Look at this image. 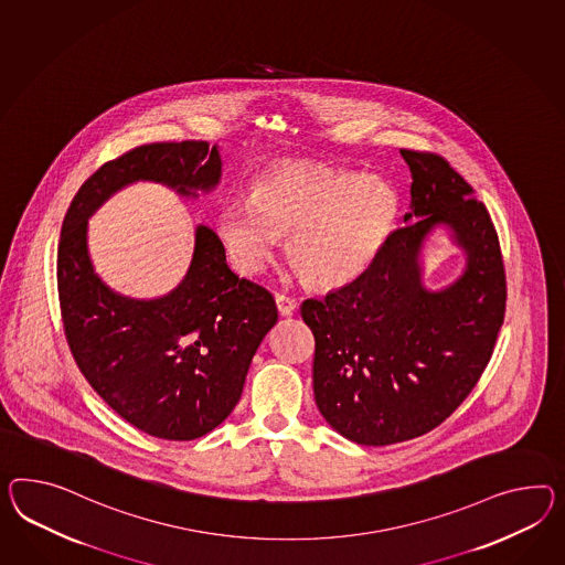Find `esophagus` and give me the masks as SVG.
<instances>
[{"label": "esophagus", "instance_id": "esophagus-1", "mask_svg": "<svg viewBox=\"0 0 565 565\" xmlns=\"http://www.w3.org/2000/svg\"><path fill=\"white\" fill-rule=\"evenodd\" d=\"M276 307H278L280 316L289 318V316L295 313V309H297V301L289 297V295H285V292H276Z\"/></svg>", "mask_w": 565, "mask_h": 565}]
</instances>
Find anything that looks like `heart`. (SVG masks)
Returning a JSON list of instances; mask_svg holds the SVG:
<instances>
[{
	"instance_id": "heart-1",
	"label": "heart",
	"mask_w": 565,
	"mask_h": 565,
	"mask_svg": "<svg viewBox=\"0 0 565 565\" xmlns=\"http://www.w3.org/2000/svg\"><path fill=\"white\" fill-rule=\"evenodd\" d=\"M399 215V194L379 175L285 166L256 178L252 199L221 204L217 230L233 266L258 273L278 237L307 282L342 287L369 270Z\"/></svg>"
}]
</instances>
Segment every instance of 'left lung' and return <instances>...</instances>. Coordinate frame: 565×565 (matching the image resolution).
Segmentation results:
<instances>
[{
    "label": "left lung",
    "instance_id": "left-lung-1",
    "mask_svg": "<svg viewBox=\"0 0 565 565\" xmlns=\"http://www.w3.org/2000/svg\"><path fill=\"white\" fill-rule=\"evenodd\" d=\"M412 172L404 227L356 280L301 305L316 335L313 395L335 433L366 447L426 435L463 404L504 323L498 233L473 189L435 153L402 149ZM436 226L466 252L462 276L426 290L418 254Z\"/></svg>",
    "mask_w": 565,
    "mask_h": 565
}]
</instances>
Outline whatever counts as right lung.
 <instances>
[{"mask_svg":"<svg viewBox=\"0 0 565 565\" xmlns=\"http://www.w3.org/2000/svg\"><path fill=\"white\" fill-rule=\"evenodd\" d=\"M139 180L180 196L211 192L221 180L218 147H135L87 178L58 239L63 330L87 383L120 418L156 438L194 440L232 414L278 311L268 290L233 275L225 247L206 225L196 227L189 273L168 295L130 299L104 285L89 260L87 218Z\"/></svg>","mask_w":565,"mask_h":565,"instance_id":"add662e5","label":"right lung"}]
</instances>
